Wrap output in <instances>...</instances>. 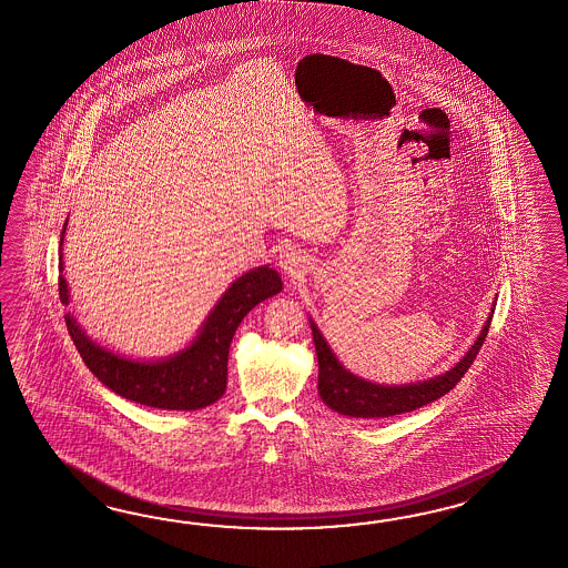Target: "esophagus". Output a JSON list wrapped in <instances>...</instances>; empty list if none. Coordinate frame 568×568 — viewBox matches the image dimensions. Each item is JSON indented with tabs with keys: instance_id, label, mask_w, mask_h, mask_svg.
I'll return each mask as SVG.
<instances>
[{
	"instance_id": "esophagus-1",
	"label": "esophagus",
	"mask_w": 568,
	"mask_h": 568,
	"mask_svg": "<svg viewBox=\"0 0 568 568\" xmlns=\"http://www.w3.org/2000/svg\"><path fill=\"white\" fill-rule=\"evenodd\" d=\"M277 263H280V267L291 277L301 276V272H303V267H305V260L301 257V253H298L296 248L291 247L284 248V251L280 253Z\"/></svg>"
}]
</instances>
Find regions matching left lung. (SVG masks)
Returning a JSON list of instances; mask_svg holds the SVG:
<instances>
[{"mask_svg": "<svg viewBox=\"0 0 568 568\" xmlns=\"http://www.w3.org/2000/svg\"><path fill=\"white\" fill-rule=\"evenodd\" d=\"M493 321V313L486 320L480 337L469 348L466 356L453 366L440 377L428 378L414 385H402V387H385L364 378L354 377L342 364L337 363L334 352L323 339L317 325L311 321L313 329V342L317 349L320 361V395L327 406L335 409L337 414L352 416V418H389L395 414H406L412 409L426 406L443 397L445 393L452 392L453 387L466 375L467 368L476 361L481 344L488 335V327Z\"/></svg>", "mask_w": 568, "mask_h": 568, "instance_id": "obj_1", "label": "left lung"}]
</instances>
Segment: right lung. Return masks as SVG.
Instances as JSON below:
<instances>
[{
    "instance_id": "obj_1",
    "label": "right lung",
    "mask_w": 568,
    "mask_h": 568,
    "mask_svg": "<svg viewBox=\"0 0 568 568\" xmlns=\"http://www.w3.org/2000/svg\"><path fill=\"white\" fill-rule=\"evenodd\" d=\"M63 234L65 229L61 231V243ZM59 270L63 272V262ZM280 291L282 280L276 270L270 265L251 270L224 292L190 348L161 363H138L97 346L70 313L65 315V325L90 373L116 395L161 409H200L219 402L226 392L229 348L239 323L253 306ZM59 298L63 305L70 303L63 276H59Z\"/></svg>"
}]
</instances>
